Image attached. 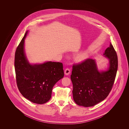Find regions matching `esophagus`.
<instances>
[{
	"label": "esophagus",
	"mask_w": 129,
	"mask_h": 129,
	"mask_svg": "<svg viewBox=\"0 0 129 129\" xmlns=\"http://www.w3.org/2000/svg\"><path fill=\"white\" fill-rule=\"evenodd\" d=\"M70 72H71V70L69 68H66L65 71H64V73L66 74V75H69V74H70Z\"/></svg>",
	"instance_id": "esophagus-1"
}]
</instances>
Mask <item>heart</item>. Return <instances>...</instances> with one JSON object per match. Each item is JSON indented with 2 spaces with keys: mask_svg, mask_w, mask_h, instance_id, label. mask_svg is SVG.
Here are the masks:
<instances>
[{
  "mask_svg": "<svg viewBox=\"0 0 129 129\" xmlns=\"http://www.w3.org/2000/svg\"><path fill=\"white\" fill-rule=\"evenodd\" d=\"M87 55L86 53H82L77 55L76 57V59L78 61H81L85 59L87 57Z\"/></svg>",
  "mask_w": 129,
  "mask_h": 129,
  "instance_id": "heart-1",
  "label": "heart"
}]
</instances>
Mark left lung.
Here are the masks:
<instances>
[{"label": "left lung", "mask_w": 129, "mask_h": 129, "mask_svg": "<svg viewBox=\"0 0 129 129\" xmlns=\"http://www.w3.org/2000/svg\"><path fill=\"white\" fill-rule=\"evenodd\" d=\"M104 55L110 61L109 68L105 72H99L95 60L91 58L73 64L71 79L74 101L78 105L93 106L104 101L111 91L118 67L117 53L111 43Z\"/></svg>", "instance_id": "8db88e82"}]
</instances>
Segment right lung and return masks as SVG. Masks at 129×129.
<instances>
[{
	"mask_svg": "<svg viewBox=\"0 0 129 129\" xmlns=\"http://www.w3.org/2000/svg\"><path fill=\"white\" fill-rule=\"evenodd\" d=\"M24 37L17 46L14 57L16 84L21 94L29 101L43 104L51 98L55 83L64 76L63 64L49 61L31 65L26 59L24 49Z\"/></svg>",
	"mask_w": 129,
	"mask_h": 129,
	"instance_id": "add662e5",
	"label": "right lung"
}]
</instances>
